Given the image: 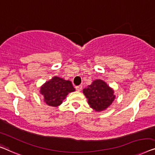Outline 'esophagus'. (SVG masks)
Listing matches in <instances>:
<instances>
[{"label": "esophagus", "mask_w": 155, "mask_h": 155, "mask_svg": "<svg viewBox=\"0 0 155 155\" xmlns=\"http://www.w3.org/2000/svg\"><path fill=\"white\" fill-rule=\"evenodd\" d=\"M82 88V85H78V86H75V89L77 91H81Z\"/></svg>", "instance_id": "esophagus-1"}]
</instances>
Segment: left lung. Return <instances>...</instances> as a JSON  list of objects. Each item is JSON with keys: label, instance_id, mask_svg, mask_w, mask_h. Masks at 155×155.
I'll return each mask as SVG.
<instances>
[{"label": "left lung", "instance_id": "left-lung-1", "mask_svg": "<svg viewBox=\"0 0 155 155\" xmlns=\"http://www.w3.org/2000/svg\"><path fill=\"white\" fill-rule=\"evenodd\" d=\"M88 104L96 111H102L110 106L115 99L114 91L106 83L101 80H96L88 87L83 89Z\"/></svg>", "mask_w": 155, "mask_h": 155}]
</instances>
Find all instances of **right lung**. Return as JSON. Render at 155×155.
Segmentation results:
<instances>
[{
	"mask_svg": "<svg viewBox=\"0 0 155 155\" xmlns=\"http://www.w3.org/2000/svg\"><path fill=\"white\" fill-rule=\"evenodd\" d=\"M75 91L69 80L54 77L40 88V94L44 96V101L50 106L57 107L62 104V101L68 93Z\"/></svg>",
	"mask_w": 155,
	"mask_h": 155,
	"instance_id": "add662e5",
	"label": "right lung"
}]
</instances>
